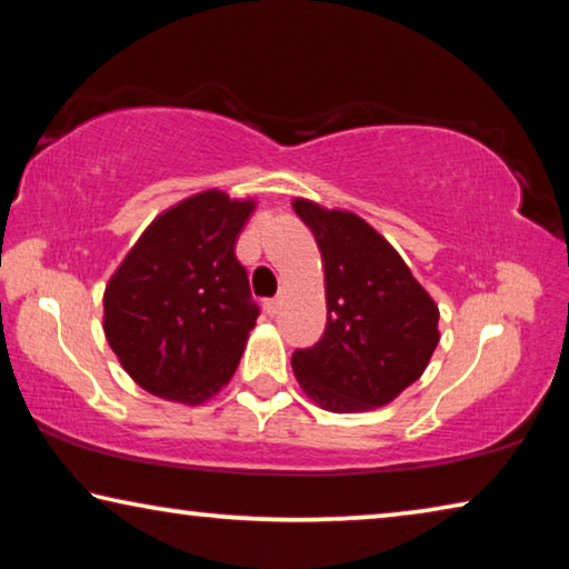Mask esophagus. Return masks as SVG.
Masks as SVG:
<instances>
[{
    "instance_id": "1",
    "label": "esophagus",
    "mask_w": 569,
    "mask_h": 569,
    "mask_svg": "<svg viewBox=\"0 0 569 569\" xmlns=\"http://www.w3.org/2000/svg\"><path fill=\"white\" fill-rule=\"evenodd\" d=\"M281 303H283V298H281V296H276V298H268V301H266V311L271 313V316H276L278 311H281Z\"/></svg>"
}]
</instances>
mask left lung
<instances>
[{
	"mask_svg": "<svg viewBox=\"0 0 569 569\" xmlns=\"http://www.w3.org/2000/svg\"><path fill=\"white\" fill-rule=\"evenodd\" d=\"M326 273V329L293 351V373L319 407L377 409L417 381L439 343V308L401 256L359 216L298 198Z\"/></svg>",
	"mask_w": 569,
	"mask_h": 569,
	"instance_id": "8db88e82",
	"label": "left lung"
}]
</instances>
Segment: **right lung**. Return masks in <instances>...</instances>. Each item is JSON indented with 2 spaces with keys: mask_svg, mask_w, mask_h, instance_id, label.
Instances as JSON below:
<instances>
[{
  "mask_svg": "<svg viewBox=\"0 0 569 569\" xmlns=\"http://www.w3.org/2000/svg\"><path fill=\"white\" fill-rule=\"evenodd\" d=\"M246 200L206 190L148 226L104 288V336L156 397L200 403L233 377L261 308L236 258Z\"/></svg>",
  "mask_w": 569,
  "mask_h": 569,
  "instance_id": "1",
  "label": "right lung"
}]
</instances>
